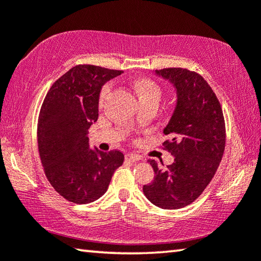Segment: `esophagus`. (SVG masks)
Segmentation results:
<instances>
[{
  "label": "esophagus",
  "instance_id": "esophagus-1",
  "mask_svg": "<svg viewBox=\"0 0 261 261\" xmlns=\"http://www.w3.org/2000/svg\"><path fill=\"white\" fill-rule=\"evenodd\" d=\"M125 159L130 162H137V161L141 160V156L137 155V154H134V153H129V154H126V155H125Z\"/></svg>",
  "mask_w": 261,
  "mask_h": 261
}]
</instances>
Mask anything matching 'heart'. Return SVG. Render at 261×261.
Listing matches in <instances>:
<instances>
[{"instance_id": "heart-1", "label": "heart", "mask_w": 261, "mask_h": 261, "mask_svg": "<svg viewBox=\"0 0 261 261\" xmlns=\"http://www.w3.org/2000/svg\"><path fill=\"white\" fill-rule=\"evenodd\" d=\"M132 88L139 99L140 103H155L158 105L162 96V90L156 82L151 78H138L132 83ZM110 87L106 85L102 87L99 96V103L103 105L109 93Z\"/></svg>"}]
</instances>
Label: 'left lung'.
Segmentation results:
<instances>
[{"mask_svg":"<svg viewBox=\"0 0 261 261\" xmlns=\"http://www.w3.org/2000/svg\"><path fill=\"white\" fill-rule=\"evenodd\" d=\"M155 73L173 84L177 94L173 116L163 129L170 137L163 145L175 159L162 169L149 159L155 176L143 191L160 208L177 210L196 200L214 177L226 146V125L218 98L199 73L182 68Z\"/></svg>","mask_w":261,"mask_h":261,"instance_id":"1","label":"left lung"}]
</instances>
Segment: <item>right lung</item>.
Returning a JSON list of instances; mask_svg holds the SVG:
<instances>
[{
    "instance_id": "right-lung-1",
    "label": "right lung",
    "mask_w": 261,
    "mask_h": 261,
    "mask_svg": "<svg viewBox=\"0 0 261 261\" xmlns=\"http://www.w3.org/2000/svg\"><path fill=\"white\" fill-rule=\"evenodd\" d=\"M122 72L76 65L53 84L41 106L37 135L43 170L55 191L74 204L103 196L124 161L120 151L91 149L87 137L98 121L101 88Z\"/></svg>"
}]
</instances>
